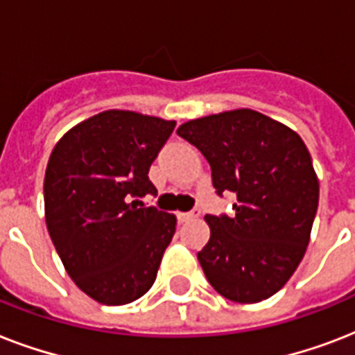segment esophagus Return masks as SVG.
Segmentation results:
<instances>
[{"instance_id":"1","label":"esophagus","mask_w":355,"mask_h":355,"mask_svg":"<svg viewBox=\"0 0 355 355\" xmlns=\"http://www.w3.org/2000/svg\"><path fill=\"white\" fill-rule=\"evenodd\" d=\"M199 216H200L199 208H193L191 211H178V214H177L178 221H180V223L191 221V219H195V217H199Z\"/></svg>"}]
</instances>
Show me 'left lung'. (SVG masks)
I'll use <instances>...</instances> for the list:
<instances>
[{
  "label": "left lung",
  "instance_id": "8db88e82",
  "mask_svg": "<svg viewBox=\"0 0 355 355\" xmlns=\"http://www.w3.org/2000/svg\"><path fill=\"white\" fill-rule=\"evenodd\" d=\"M205 155L217 193H236L232 217L205 216L210 241L197 254L221 297L256 304L286 286L308 248L319 178L293 128L250 108L189 119L177 128Z\"/></svg>",
  "mask_w": 355,
  "mask_h": 355
}]
</instances>
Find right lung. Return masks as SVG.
<instances>
[{"label": "right lung", "mask_w": 355, "mask_h": 355, "mask_svg": "<svg viewBox=\"0 0 355 355\" xmlns=\"http://www.w3.org/2000/svg\"><path fill=\"white\" fill-rule=\"evenodd\" d=\"M177 121L105 110L53 147L44 178L46 225L64 269L96 302L123 306L155 284L177 217L145 206L149 167Z\"/></svg>", "instance_id": "add662e5"}]
</instances>
